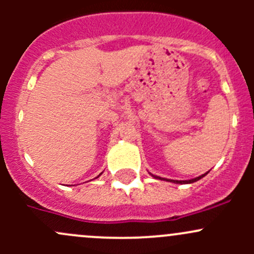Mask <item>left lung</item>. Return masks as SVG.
<instances>
[{"label": "left lung", "mask_w": 254, "mask_h": 254, "mask_svg": "<svg viewBox=\"0 0 254 254\" xmlns=\"http://www.w3.org/2000/svg\"><path fill=\"white\" fill-rule=\"evenodd\" d=\"M151 175V173H150ZM207 175V172L206 173H204V175H201V176H199V177H196V178H193V179H189V181H175V179H167V178H161V177H158V176H155V175H151L153 177V178H156V179H161V181H166V182H171V183H176V184H190V183H194V182H196V181H199V179H201L203 178V177H205Z\"/></svg>", "instance_id": "1"}]
</instances>
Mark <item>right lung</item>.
<instances>
[{"mask_svg": "<svg viewBox=\"0 0 254 254\" xmlns=\"http://www.w3.org/2000/svg\"><path fill=\"white\" fill-rule=\"evenodd\" d=\"M101 175H102V173H101ZM101 175H99V176H101ZM99 176H98V177H99Z\"/></svg>", "mask_w": 254, "mask_h": 254, "instance_id": "1", "label": "right lung"}]
</instances>
